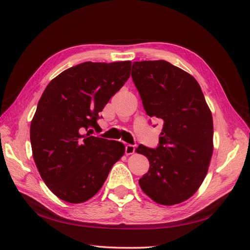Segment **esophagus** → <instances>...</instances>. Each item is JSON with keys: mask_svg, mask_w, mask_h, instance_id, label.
Segmentation results:
<instances>
[{"mask_svg": "<svg viewBox=\"0 0 250 250\" xmlns=\"http://www.w3.org/2000/svg\"><path fill=\"white\" fill-rule=\"evenodd\" d=\"M125 152L126 155H130V154H133L135 152V146L134 145H126L125 146Z\"/></svg>", "mask_w": 250, "mask_h": 250, "instance_id": "esophagus-1", "label": "esophagus"}]
</instances>
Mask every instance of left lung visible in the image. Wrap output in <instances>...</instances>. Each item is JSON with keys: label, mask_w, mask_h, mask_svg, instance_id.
I'll list each match as a JSON object with an SVG mask.
<instances>
[{"label": "left lung", "mask_w": 250, "mask_h": 250, "mask_svg": "<svg viewBox=\"0 0 250 250\" xmlns=\"http://www.w3.org/2000/svg\"><path fill=\"white\" fill-rule=\"evenodd\" d=\"M132 79L147 115L163 123L155 149L139 145L149 160L139 187L156 204L173 206L193 196L213 153V118L198 82L166 61L134 62Z\"/></svg>", "instance_id": "8db88e82"}]
</instances>
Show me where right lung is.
<instances>
[{
	"mask_svg": "<svg viewBox=\"0 0 250 250\" xmlns=\"http://www.w3.org/2000/svg\"><path fill=\"white\" fill-rule=\"evenodd\" d=\"M131 62H85L46 86L31 123L33 158L43 182L60 199L81 204L94 197L123 143L92 136L99 113L130 78Z\"/></svg>",
	"mask_w": 250,
	"mask_h": 250,
	"instance_id": "add662e5",
	"label": "right lung"
}]
</instances>
